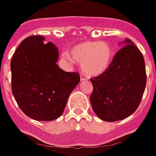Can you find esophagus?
<instances>
[{
    "label": "esophagus",
    "instance_id": "esophagus-1",
    "mask_svg": "<svg viewBox=\"0 0 156 156\" xmlns=\"http://www.w3.org/2000/svg\"><path fill=\"white\" fill-rule=\"evenodd\" d=\"M88 77H87L84 74H81V81H88Z\"/></svg>",
    "mask_w": 156,
    "mask_h": 156
}]
</instances>
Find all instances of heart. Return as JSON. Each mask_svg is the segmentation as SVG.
<instances>
[{"instance_id":"heart-1","label":"heart","mask_w":156,"mask_h":156,"mask_svg":"<svg viewBox=\"0 0 156 156\" xmlns=\"http://www.w3.org/2000/svg\"><path fill=\"white\" fill-rule=\"evenodd\" d=\"M73 60L88 76H97L108 69L114 57L113 48L106 41H84L69 50Z\"/></svg>"}]
</instances>
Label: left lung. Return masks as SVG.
<instances>
[{
	"label": "left lung",
	"mask_w": 156,
	"mask_h": 156,
	"mask_svg": "<svg viewBox=\"0 0 156 156\" xmlns=\"http://www.w3.org/2000/svg\"><path fill=\"white\" fill-rule=\"evenodd\" d=\"M90 80L94 89L90 100L96 115L107 122L124 119L137 110L144 95L147 82L144 56L126 40L108 69Z\"/></svg>",
	"instance_id": "left-lung-1"
}]
</instances>
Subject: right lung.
I'll use <instances>...</instances> for the list:
<instances>
[{"label":"right lung","mask_w":156,"mask_h":156,"mask_svg":"<svg viewBox=\"0 0 156 156\" xmlns=\"http://www.w3.org/2000/svg\"><path fill=\"white\" fill-rule=\"evenodd\" d=\"M43 40L41 35H32L21 41L10 63L11 86L25 115L37 121H52L62 115L80 76L60 69L58 48Z\"/></svg>","instance_id":"right-lung-1"}]
</instances>
